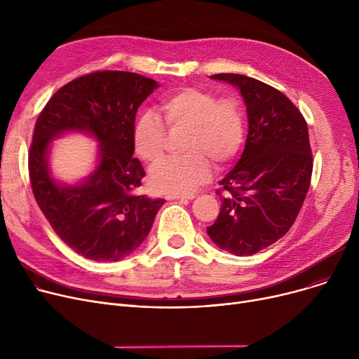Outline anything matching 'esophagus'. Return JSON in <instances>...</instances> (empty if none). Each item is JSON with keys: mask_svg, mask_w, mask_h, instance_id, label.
<instances>
[{"mask_svg": "<svg viewBox=\"0 0 359 359\" xmlns=\"http://www.w3.org/2000/svg\"><path fill=\"white\" fill-rule=\"evenodd\" d=\"M195 196L194 195H168L167 199L168 201H173V199H177V201H192Z\"/></svg>", "mask_w": 359, "mask_h": 359, "instance_id": "1", "label": "esophagus"}]
</instances>
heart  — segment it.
Segmentation results:
<instances>
[{"instance_id": "obj_1", "label": "heart", "mask_w": 359, "mask_h": 359, "mask_svg": "<svg viewBox=\"0 0 359 359\" xmlns=\"http://www.w3.org/2000/svg\"><path fill=\"white\" fill-rule=\"evenodd\" d=\"M157 109L169 130H187L182 144L187 154L169 158L151 170L149 183L160 194L194 192L208 180L211 163L218 168L229 165L243 147L246 118L234 97L217 99L210 90L182 87L167 94ZM165 127L154 111H144L137 118L132 142L144 161L154 164L162 158Z\"/></svg>"}]
</instances>
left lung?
<instances>
[{
	"mask_svg": "<svg viewBox=\"0 0 359 359\" xmlns=\"http://www.w3.org/2000/svg\"><path fill=\"white\" fill-rule=\"evenodd\" d=\"M211 79L236 86L248 109L243 154L217 191L221 210L206 233L236 256H252L285 236L309 192L313 156L304 116L279 90L240 74Z\"/></svg>",
	"mask_w": 359,
	"mask_h": 359,
	"instance_id": "obj_1",
	"label": "left lung"
}]
</instances>
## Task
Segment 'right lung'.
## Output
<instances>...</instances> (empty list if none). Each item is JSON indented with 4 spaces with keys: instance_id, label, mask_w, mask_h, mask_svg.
Returning <instances> with one entry per match:
<instances>
[{
    "instance_id": "right-lung-1",
    "label": "right lung",
    "mask_w": 359,
    "mask_h": 359,
    "mask_svg": "<svg viewBox=\"0 0 359 359\" xmlns=\"http://www.w3.org/2000/svg\"><path fill=\"white\" fill-rule=\"evenodd\" d=\"M157 87L135 72L96 71L61 87L36 121L29 153L34 199L53 231L86 259L116 262L135 252L164 203L135 194L145 172L132 157L137 110ZM69 130L101 142L98 167L75 187L56 184L47 165L50 141Z\"/></svg>"
}]
</instances>
